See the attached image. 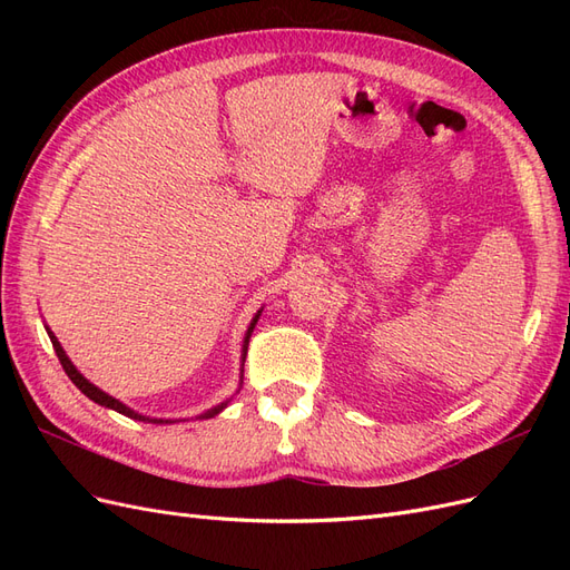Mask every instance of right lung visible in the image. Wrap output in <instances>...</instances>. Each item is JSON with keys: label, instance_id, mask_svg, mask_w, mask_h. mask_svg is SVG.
<instances>
[{"label": "right lung", "instance_id": "add662e5", "mask_svg": "<svg viewBox=\"0 0 570 570\" xmlns=\"http://www.w3.org/2000/svg\"><path fill=\"white\" fill-rule=\"evenodd\" d=\"M258 316H262V312H256V316L252 318V323H249V327H247V335H245V344H243V364H245V354H247V344H249V337H252V331H254V325H256V321H258ZM47 335H49V340H51V347H55V352H57V356H59V361H61V366H63V371H66V375L71 377V383L85 394V396H90V400L95 402V404H99V406H107V409H114V411H118V413H124V416H128V419H135V421H149V423H174V421H164V419H149V416H142V413H137V411H132V409H128L124 402H118V400H114L111 394H107V392H101L99 387H95L88 377H85L73 364H71V358L66 356V352H63V347L59 344V340L55 337V333L49 331L47 327ZM239 381H243V377H239ZM228 406V402H223V404H218V406H214V409H209L206 413H202L199 419H212V416H216V413H220L223 409Z\"/></svg>", "mask_w": 570, "mask_h": 570}]
</instances>
